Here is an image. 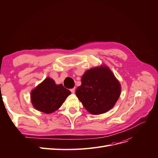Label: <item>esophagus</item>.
<instances>
[{"instance_id":"esophagus-1","label":"esophagus","mask_w":158,"mask_h":158,"mask_svg":"<svg viewBox=\"0 0 158 158\" xmlns=\"http://www.w3.org/2000/svg\"><path fill=\"white\" fill-rule=\"evenodd\" d=\"M70 92L73 94L75 92V88H72V89H70Z\"/></svg>"}]
</instances>
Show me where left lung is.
Segmentation results:
<instances>
[{
	"label": "left lung",
	"mask_w": 158,
	"mask_h": 158,
	"mask_svg": "<svg viewBox=\"0 0 158 158\" xmlns=\"http://www.w3.org/2000/svg\"><path fill=\"white\" fill-rule=\"evenodd\" d=\"M121 93V86L112 71L103 64L86 70L76 94L85 109L92 114H100L114 107Z\"/></svg>",
	"instance_id": "obj_1"
}]
</instances>
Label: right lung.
<instances>
[{
	"mask_svg": "<svg viewBox=\"0 0 158 158\" xmlns=\"http://www.w3.org/2000/svg\"><path fill=\"white\" fill-rule=\"evenodd\" d=\"M70 94L63 85H56L52 79L47 77L31 91V101L36 110L51 114L60 108Z\"/></svg>",
	"mask_w": 158,
	"mask_h": 158,
	"instance_id": "obj_1",
	"label": "right lung"
}]
</instances>
